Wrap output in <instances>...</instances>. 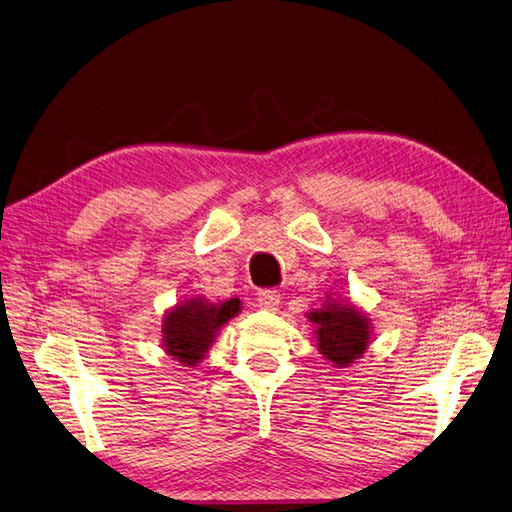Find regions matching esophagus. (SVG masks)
Here are the masks:
<instances>
[{"mask_svg":"<svg viewBox=\"0 0 512 512\" xmlns=\"http://www.w3.org/2000/svg\"><path fill=\"white\" fill-rule=\"evenodd\" d=\"M257 305L266 311H277L281 305V294L277 290H261L257 294Z\"/></svg>","mask_w":512,"mask_h":512,"instance_id":"34e87169","label":"esophagus"}]
</instances>
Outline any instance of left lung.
Listing matches in <instances>:
<instances>
[{"mask_svg": "<svg viewBox=\"0 0 512 512\" xmlns=\"http://www.w3.org/2000/svg\"><path fill=\"white\" fill-rule=\"evenodd\" d=\"M307 318L316 326L318 350L335 368H348L361 359L372 342L368 316L348 300L326 298L324 307L309 311Z\"/></svg>", "mask_w": 512, "mask_h": 512, "instance_id": "8db88e82", "label": "left lung"}]
</instances>
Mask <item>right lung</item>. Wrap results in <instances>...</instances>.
Masks as SVG:
<instances>
[{
    "instance_id": "obj_1",
    "label": "right lung",
    "mask_w": 512,
    "mask_h": 512,
    "mask_svg": "<svg viewBox=\"0 0 512 512\" xmlns=\"http://www.w3.org/2000/svg\"><path fill=\"white\" fill-rule=\"evenodd\" d=\"M242 311L240 298L225 303H209L205 298H190L164 313L162 346L168 357L194 368L201 363L218 331Z\"/></svg>"
}]
</instances>
